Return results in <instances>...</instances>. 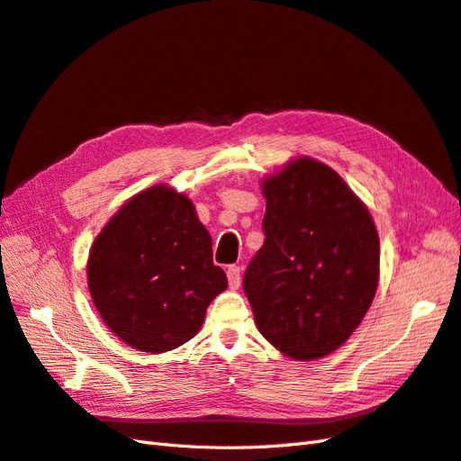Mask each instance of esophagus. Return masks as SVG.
<instances>
[{
  "mask_svg": "<svg viewBox=\"0 0 461 461\" xmlns=\"http://www.w3.org/2000/svg\"><path fill=\"white\" fill-rule=\"evenodd\" d=\"M227 278H229V286L232 290L240 288L242 276H240V267H239V265H229V267H227Z\"/></svg>",
  "mask_w": 461,
  "mask_h": 461,
  "instance_id": "1",
  "label": "esophagus"
}]
</instances>
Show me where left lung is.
<instances>
[{"instance_id": "8db88e82", "label": "left lung", "mask_w": 461, "mask_h": 461, "mask_svg": "<svg viewBox=\"0 0 461 461\" xmlns=\"http://www.w3.org/2000/svg\"><path fill=\"white\" fill-rule=\"evenodd\" d=\"M265 242L244 273L256 325L300 361L337 350L379 281V234L330 167L300 158L263 183Z\"/></svg>"}]
</instances>
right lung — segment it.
<instances>
[{"label": "right lung", "mask_w": 461, "mask_h": 461, "mask_svg": "<svg viewBox=\"0 0 461 461\" xmlns=\"http://www.w3.org/2000/svg\"><path fill=\"white\" fill-rule=\"evenodd\" d=\"M88 288L105 325L140 352H169L203 323L227 288L212 236L185 194L163 185L136 194L97 234Z\"/></svg>", "instance_id": "right-lung-1"}]
</instances>
